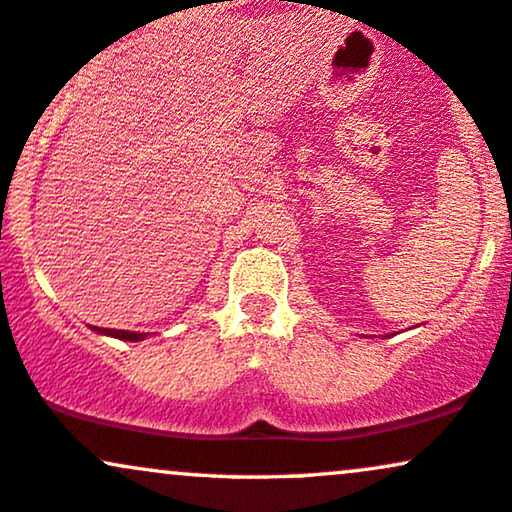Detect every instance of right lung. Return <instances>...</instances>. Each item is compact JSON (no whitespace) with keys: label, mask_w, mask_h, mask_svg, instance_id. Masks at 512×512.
Instances as JSON below:
<instances>
[{"label":"right lung","mask_w":512,"mask_h":512,"mask_svg":"<svg viewBox=\"0 0 512 512\" xmlns=\"http://www.w3.org/2000/svg\"><path fill=\"white\" fill-rule=\"evenodd\" d=\"M100 335H110V338L117 340H129V342H138L146 340L148 333H134V330H112V328H95Z\"/></svg>","instance_id":"1"}]
</instances>
